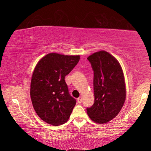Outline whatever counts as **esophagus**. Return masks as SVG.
<instances>
[{"label":"esophagus","mask_w":151,"mask_h":151,"mask_svg":"<svg viewBox=\"0 0 151 151\" xmlns=\"http://www.w3.org/2000/svg\"><path fill=\"white\" fill-rule=\"evenodd\" d=\"M82 96H79L78 98L77 99V101H78V103H82Z\"/></svg>","instance_id":"esophagus-1"}]
</instances>
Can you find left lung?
I'll return each instance as SVG.
<instances>
[{
	"instance_id": "8db88e82",
	"label": "left lung",
	"mask_w": 151,
	"mask_h": 151,
	"mask_svg": "<svg viewBox=\"0 0 151 151\" xmlns=\"http://www.w3.org/2000/svg\"><path fill=\"white\" fill-rule=\"evenodd\" d=\"M87 59L94 71V103L86 111L92 121L106 123L117 116L126 99L123 72L119 61L104 50Z\"/></svg>"
}]
</instances>
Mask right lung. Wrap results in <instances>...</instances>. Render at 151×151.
Segmentation results:
<instances>
[{
  "mask_svg": "<svg viewBox=\"0 0 151 151\" xmlns=\"http://www.w3.org/2000/svg\"><path fill=\"white\" fill-rule=\"evenodd\" d=\"M80 56L49 53L36 65L30 83L32 106L42 121L58 126L68 121L76 100L70 95L65 78Z\"/></svg>",
  "mask_w": 151,
  "mask_h": 151,
  "instance_id": "1",
  "label": "right lung"
}]
</instances>
